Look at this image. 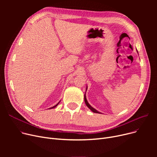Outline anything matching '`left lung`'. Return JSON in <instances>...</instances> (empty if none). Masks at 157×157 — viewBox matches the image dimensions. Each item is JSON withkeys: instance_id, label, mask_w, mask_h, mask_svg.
<instances>
[{"instance_id": "obj_1", "label": "left lung", "mask_w": 157, "mask_h": 157, "mask_svg": "<svg viewBox=\"0 0 157 157\" xmlns=\"http://www.w3.org/2000/svg\"><path fill=\"white\" fill-rule=\"evenodd\" d=\"M86 89H87V86H86ZM84 98H85V104H86V106L88 107V108L91 110L92 112H94V113H100V112H98L97 110H96L95 109H94L93 107H92L91 105H90V104L88 102V101H87V100H86V95H85V97H84Z\"/></svg>"}]
</instances>
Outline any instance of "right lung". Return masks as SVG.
<instances>
[{
    "mask_svg": "<svg viewBox=\"0 0 157 157\" xmlns=\"http://www.w3.org/2000/svg\"><path fill=\"white\" fill-rule=\"evenodd\" d=\"M60 102H59V103H58V104H56V105H54V106H53V107H52V108H49V109H53V108H55V107H56V105H58V104H59V103H60Z\"/></svg>",
    "mask_w": 157,
    "mask_h": 157,
    "instance_id": "1",
    "label": "right lung"
}]
</instances>
